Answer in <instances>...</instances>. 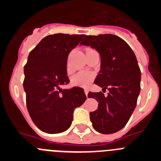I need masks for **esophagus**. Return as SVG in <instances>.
<instances>
[{"mask_svg": "<svg viewBox=\"0 0 161 161\" xmlns=\"http://www.w3.org/2000/svg\"><path fill=\"white\" fill-rule=\"evenodd\" d=\"M88 93H89V91H88L87 89H85V95H86V97H88Z\"/></svg>", "mask_w": 161, "mask_h": 161, "instance_id": "34e87169", "label": "esophagus"}]
</instances>
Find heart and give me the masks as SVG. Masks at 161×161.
I'll return each instance as SVG.
<instances>
[{
	"label": "heart",
	"instance_id": "1",
	"mask_svg": "<svg viewBox=\"0 0 161 161\" xmlns=\"http://www.w3.org/2000/svg\"><path fill=\"white\" fill-rule=\"evenodd\" d=\"M94 79V75L89 71H80L72 77L71 82L72 85L77 87H88Z\"/></svg>",
	"mask_w": 161,
	"mask_h": 161
}]
</instances>
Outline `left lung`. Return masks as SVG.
Listing matches in <instances>:
<instances>
[{
  "instance_id": "left-lung-1",
  "label": "left lung",
  "mask_w": 161,
  "mask_h": 161,
  "mask_svg": "<svg viewBox=\"0 0 161 161\" xmlns=\"http://www.w3.org/2000/svg\"><path fill=\"white\" fill-rule=\"evenodd\" d=\"M82 45L95 48L101 55V70L94 83L109 90L89 92L88 97L98 102L91 112L93 128L102 134H113L123 129L130 119L140 92L141 72L136 55L123 38L116 35H85Z\"/></svg>"
}]
</instances>
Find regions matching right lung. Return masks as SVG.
Here are the masks:
<instances>
[{
	"label": "right lung",
	"mask_w": 161,
	"mask_h": 161,
	"mask_svg": "<svg viewBox=\"0 0 161 161\" xmlns=\"http://www.w3.org/2000/svg\"><path fill=\"white\" fill-rule=\"evenodd\" d=\"M85 35H47L30 52L24 66L26 107L31 119L42 131L57 134L70 127L73 110L86 100L84 89H60L69 83L67 59Z\"/></svg>",
	"instance_id": "1"
}]
</instances>
